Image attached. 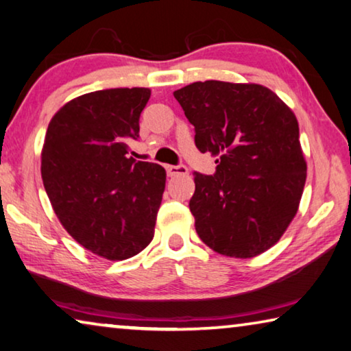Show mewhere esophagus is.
<instances>
[{"label":"esophagus","instance_id":"esophagus-1","mask_svg":"<svg viewBox=\"0 0 351 351\" xmlns=\"http://www.w3.org/2000/svg\"><path fill=\"white\" fill-rule=\"evenodd\" d=\"M167 173H169V176L187 175V167H184V165H167Z\"/></svg>","mask_w":351,"mask_h":351}]
</instances>
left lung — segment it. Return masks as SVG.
Returning a JSON list of instances; mask_svg holds the SVG:
<instances>
[{"label": "left lung", "mask_w": 351, "mask_h": 351, "mask_svg": "<svg viewBox=\"0 0 351 351\" xmlns=\"http://www.w3.org/2000/svg\"><path fill=\"white\" fill-rule=\"evenodd\" d=\"M173 96L195 128L197 148L217 156L216 173L193 176L198 237L227 257H257L285 233L304 191L295 113L257 83L195 82Z\"/></svg>", "instance_id": "1"}]
</instances>
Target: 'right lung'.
Here are the masks:
<instances>
[{
	"instance_id": "right-lung-1",
	"label": "right lung",
	"mask_w": 351,
	"mask_h": 351,
	"mask_svg": "<svg viewBox=\"0 0 351 351\" xmlns=\"http://www.w3.org/2000/svg\"><path fill=\"white\" fill-rule=\"evenodd\" d=\"M149 88L83 94L51 118L40 154L47 195L61 226L107 260L134 257L154 237L167 173L129 156Z\"/></svg>"
}]
</instances>
